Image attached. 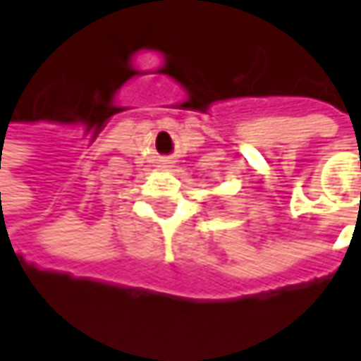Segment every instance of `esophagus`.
I'll list each match as a JSON object with an SVG mask.
<instances>
[{"mask_svg":"<svg viewBox=\"0 0 361 361\" xmlns=\"http://www.w3.org/2000/svg\"><path fill=\"white\" fill-rule=\"evenodd\" d=\"M160 169H171V160H160V164H159Z\"/></svg>","mask_w":361,"mask_h":361,"instance_id":"1","label":"esophagus"}]
</instances>
